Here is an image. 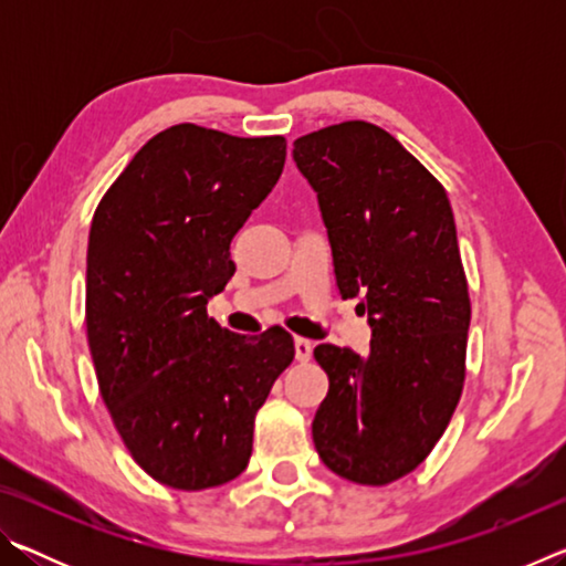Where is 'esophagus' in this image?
<instances>
[{
    "mask_svg": "<svg viewBox=\"0 0 566 566\" xmlns=\"http://www.w3.org/2000/svg\"><path fill=\"white\" fill-rule=\"evenodd\" d=\"M294 357H296V361H310L312 342L304 339V337H294Z\"/></svg>",
    "mask_w": 566,
    "mask_h": 566,
    "instance_id": "esophagus-1",
    "label": "esophagus"
}]
</instances>
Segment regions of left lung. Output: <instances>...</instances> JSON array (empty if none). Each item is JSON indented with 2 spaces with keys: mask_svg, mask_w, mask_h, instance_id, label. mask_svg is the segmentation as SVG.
<instances>
[{
  "mask_svg": "<svg viewBox=\"0 0 566 566\" xmlns=\"http://www.w3.org/2000/svg\"><path fill=\"white\" fill-rule=\"evenodd\" d=\"M317 191L334 276L359 296L369 354L319 344L329 391L312 421L334 474L381 486L424 462L464 385L472 319L447 191L389 132L342 122L294 142Z\"/></svg>",
  "mask_w": 566,
  "mask_h": 566,
  "instance_id": "left-lung-1",
  "label": "left lung"
}]
</instances>
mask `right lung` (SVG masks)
<instances>
[{"instance_id": "1", "label": "right lung", "mask_w": 566, "mask_h": 566, "mask_svg": "<svg viewBox=\"0 0 566 566\" xmlns=\"http://www.w3.org/2000/svg\"><path fill=\"white\" fill-rule=\"evenodd\" d=\"M284 137L177 124L142 147L94 212L87 339L104 405L145 472L171 490L232 482L256 409L294 359L292 334L222 329L207 302L229 244L280 179Z\"/></svg>"}]
</instances>
